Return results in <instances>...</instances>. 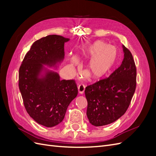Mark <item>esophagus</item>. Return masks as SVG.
<instances>
[{
  "label": "esophagus",
  "instance_id": "1",
  "mask_svg": "<svg viewBox=\"0 0 156 156\" xmlns=\"http://www.w3.org/2000/svg\"><path fill=\"white\" fill-rule=\"evenodd\" d=\"M84 90H85V86H84L83 84H80L78 86L79 93L81 94H83L84 92Z\"/></svg>",
  "mask_w": 156,
  "mask_h": 156
}]
</instances>
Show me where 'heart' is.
<instances>
[{"instance_id":"heart-1","label":"heart","mask_w":156,"mask_h":156,"mask_svg":"<svg viewBox=\"0 0 156 156\" xmlns=\"http://www.w3.org/2000/svg\"><path fill=\"white\" fill-rule=\"evenodd\" d=\"M81 56L86 58H91L87 66L90 77L100 79L114 68L119 58V51L115 46L98 40L83 49ZM75 64H78L77 60L75 61Z\"/></svg>"}]
</instances>
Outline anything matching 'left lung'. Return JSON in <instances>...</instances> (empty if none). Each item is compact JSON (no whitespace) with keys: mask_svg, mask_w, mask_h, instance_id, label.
I'll use <instances>...</instances> for the list:
<instances>
[{"mask_svg":"<svg viewBox=\"0 0 156 156\" xmlns=\"http://www.w3.org/2000/svg\"><path fill=\"white\" fill-rule=\"evenodd\" d=\"M124 60L108 77L101 79L84 90L90 123L102 126L115 122L128 108L136 88V70L133 56L124 45Z\"/></svg>","mask_w":156,"mask_h":156,"instance_id":"obj_1","label":"left lung"}]
</instances>
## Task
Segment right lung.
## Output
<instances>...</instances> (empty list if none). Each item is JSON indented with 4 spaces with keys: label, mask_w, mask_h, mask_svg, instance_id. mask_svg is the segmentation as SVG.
Instances as JSON below:
<instances>
[{
    "label": "right lung",
    "mask_w": 156,
    "mask_h": 156,
    "mask_svg": "<svg viewBox=\"0 0 156 156\" xmlns=\"http://www.w3.org/2000/svg\"><path fill=\"white\" fill-rule=\"evenodd\" d=\"M69 40L49 35L36 40L23 59L19 71V88L28 114L37 123L51 127L62 122L69 103L78 94L75 80H60L59 75L44 69L64 57V43ZM46 70L45 76L39 77Z\"/></svg>",
    "instance_id": "1"
}]
</instances>
